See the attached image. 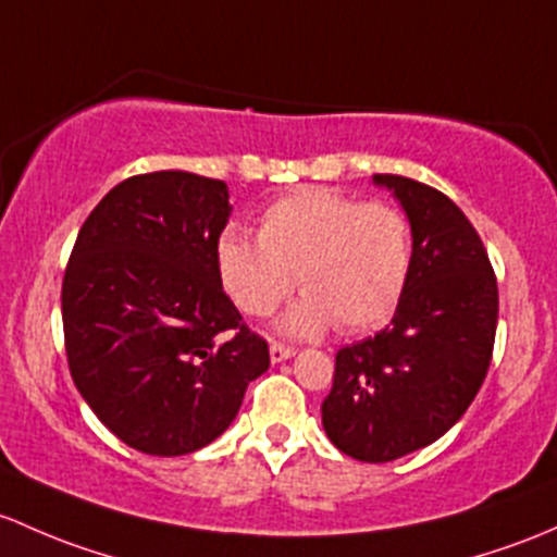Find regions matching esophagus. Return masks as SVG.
<instances>
[{
	"label": "esophagus",
	"mask_w": 557,
	"mask_h": 557,
	"mask_svg": "<svg viewBox=\"0 0 557 557\" xmlns=\"http://www.w3.org/2000/svg\"><path fill=\"white\" fill-rule=\"evenodd\" d=\"M294 355H296V349L288 347V344H280V342L269 344V357H272V362H283Z\"/></svg>",
	"instance_id": "1"
}]
</instances>
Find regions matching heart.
I'll list each match as a JSON object with an SVG mask.
<instances>
[{
	"label": "heart",
	"instance_id": "heart-1",
	"mask_svg": "<svg viewBox=\"0 0 557 557\" xmlns=\"http://www.w3.org/2000/svg\"><path fill=\"white\" fill-rule=\"evenodd\" d=\"M413 263L411 224L386 202H360L307 186L259 215L256 239L224 232L215 269L224 290L250 318H267L294 290L304 298L283 320L296 336L333 323L344 336L392 318Z\"/></svg>",
	"mask_w": 557,
	"mask_h": 557
}]
</instances>
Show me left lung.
Here are the masks:
<instances>
[{"instance_id": "obj_1", "label": "left lung", "mask_w": 557, "mask_h": 557, "mask_svg": "<svg viewBox=\"0 0 557 557\" xmlns=\"http://www.w3.org/2000/svg\"><path fill=\"white\" fill-rule=\"evenodd\" d=\"M411 221L413 263L392 323L336 352L325 435L368 465L443 437L475 400L491 366L499 288L483 239L443 191L379 173Z\"/></svg>"}]
</instances>
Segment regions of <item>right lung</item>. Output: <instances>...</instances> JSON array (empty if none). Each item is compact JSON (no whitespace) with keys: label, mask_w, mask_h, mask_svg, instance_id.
<instances>
[{"label":"right lung","mask_w":557,"mask_h":557,"mask_svg":"<svg viewBox=\"0 0 557 557\" xmlns=\"http://www.w3.org/2000/svg\"><path fill=\"white\" fill-rule=\"evenodd\" d=\"M224 181L125 178L92 208L61 288L69 371L98 419L140 454L184 456L237 417L269 347L221 288Z\"/></svg>","instance_id":"right-lung-1"}]
</instances>
